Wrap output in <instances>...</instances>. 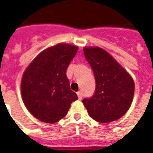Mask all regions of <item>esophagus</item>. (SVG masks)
Segmentation results:
<instances>
[{
  "label": "esophagus",
  "mask_w": 153,
  "mask_h": 153,
  "mask_svg": "<svg viewBox=\"0 0 153 153\" xmlns=\"http://www.w3.org/2000/svg\"><path fill=\"white\" fill-rule=\"evenodd\" d=\"M77 95H78V97H79V99H82L83 98V95H82V93L81 92H78L77 93Z\"/></svg>",
  "instance_id": "obj_1"
}]
</instances>
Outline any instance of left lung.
<instances>
[{
    "label": "left lung",
    "instance_id": "left-lung-1",
    "mask_svg": "<svg viewBox=\"0 0 153 153\" xmlns=\"http://www.w3.org/2000/svg\"><path fill=\"white\" fill-rule=\"evenodd\" d=\"M84 56L96 80L95 93L82 101L90 117L100 123L121 118L131 106L134 82L130 74L100 47H84Z\"/></svg>",
    "mask_w": 153,
    "mask_h": 153
}]
</instances>
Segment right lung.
<instances>
[{"label": "right lung", "instance_id": "add662e5", "mask_svg": "<svg viewBox=\"0 0 153 153\" xmlns=\"http://www.w3.org/2000/svg\"><path fill=\"white\" fill-rule=\"evenodd\" d=\"M78 47L60 43L47 48L29 64L23 74L21 94L34 117L54 124L66 115L78 96L70 89L66 70Z\"/></svg>", "mask_w": 153, "mask_h": 153}]
</instances>
